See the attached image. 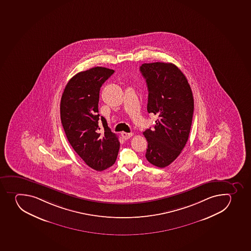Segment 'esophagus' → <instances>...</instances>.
I'll return each instance as SVG.
<instances>
[{
	"label": "esophagus",
	"instance_id": "34e87169",
	"mask_svg": "<svg viewBox=\"0 0 251 251\" xmlns=\"http://www.w3.org/2000/svg\"><path fill=\"white\" fill-rule=\"evenodd\" d=\"M121 135H122L123 138L125 139V140H127V139H129L130 137L133 136V133H132V132H130V133H127V132H122Z\"/></svg>",
	"mask_w": 251,
	"mask_h": 251
}]
</instances>
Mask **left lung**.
<instances>
[{
    "label": "left lung",
    "mask_w": 251,
    "mask_h": 251,
    "mask_svg": "<svg viewBox=\"0 0 251 251\" xmlns=\"http://www.w3.org/2000/svg\"><path fill=\"white\" fill-rule=\"evenodd\" d=\"M148 88L147 110L158 115L153 130L146 129V158L156 167H167L181 153L189 139L194 97L183 72L172 63H144L140 67Z\"/></svg>",
    "instance_id": "8db88e82"
}]
</instances>
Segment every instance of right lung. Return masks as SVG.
<instances>
[{
	"instance_id": "1",
	"label": "right lung",
	"mask_w": 251,
	"mask_h": 251,
	"mask_svg": "<svg viewBox=\"0 0 251 251\" xmlns=\"http://www.w3.org/2000/svg\"><path fill=\"white\" fill-rule=\"evenodd\" d=\"M115 72L96 67L79 72L65 87L60 103V115L67 140L77 154L91 168L101 172L117 158L120 141L98 114L101 85ZM103 123V129L99 120Z\"/></svg>"
}]
</instances>
